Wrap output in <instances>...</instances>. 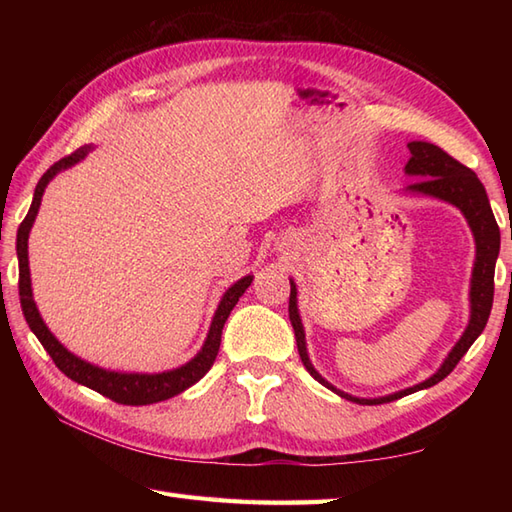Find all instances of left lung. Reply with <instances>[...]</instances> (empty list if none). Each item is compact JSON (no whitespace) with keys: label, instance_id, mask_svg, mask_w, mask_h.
I'll list each match as a JSON object with an SVG mask.
<instances>
[{"label":"left lung","instance_id":"left-lung-1","mask_svg":"<svg viewBox=\"0 0 512 512\" xmlns=\"http://www.w3.org/2000/svg\"><path fill=\"white\" fill-rule=\"evenodd\" d=\"M407 147L411 151V158L407 162L405 171L409 173V176L418 178L416 182L409 184V191L433 195V198H440V200H447V202L455 204L471 224V231L475 235V244H477L473 281H471V321H469V328H466V332L462 334V339L458 341V345H455L451 354L447 356V361L442 363V367L429 380H424V383H420L416 387H409L405 391H398V394H391L385 398H374V400L354 398V396L343 394V391H339V389H334L328 380H323L317 369L312 367L308 352H306V334H303V325H301L299 312H297V288L290 281L288 314H290L292 328H295L297 350H299L303 367H306L310 376L314 380H319L321 385L336 391L341 398L358 402V405H383V402H394L402 396L413 394V391L438 385L440 380H444L453 372L455 365H458L460 358L469 352V347L475 343L477 336L484 332L488 314H491V308H493L495 262L499 255V226L495 222V215L491 209V202H488L484 184L469 167H464L462 162L449 156L447 151L440 149L438 145L413 140V143H409Z\"/></svg>","mask_w":512,"mask_h":512}]
</instances>
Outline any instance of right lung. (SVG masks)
I'll use <instances>...</instances> for the list:
<instances>
[{"label":"right lung","mask_w":512,"mask_h":512,"mask_svg":"<svg viewBox=\"0 0 512 512\" xmlns=\"http://www.w3.org/2000/svg\"><path fill=\"white\" fill-rule=\"evenodd\" d=\"M90 147H81L72 151L70 156L61 158L59 162L43 173L37 189H35V198H32L30 211L24 217V222L19 224L17 231V257H19V301H21V310H24V317L30 325V330L35 332V336L39 339V343L43 345V350L50 354V358L54 361L61 372L72 378L74 383H81L85 387H90L94 391H99L105 398H110L118 405H151V402H160L178 396L180 391L189 389L191 385L198 383V380L209 372L211 365L215 363V356L220 352V343H222V328L228 319V314L235 308V303L239 301V297L244 295L246 288L250 286L253 277H244L239 279L235 286H231L226 290V295L222 297L220 306H217V312L211 323L209 336L202 345L200 354L189 361L187 365H182L173 372H165V374H116V372H105L101 367H94L90 363L81 361L74 354H70L65 347L54 339L50 334V330L46 328V323L41 321L35 301H32V290H30V270H28V233L30 226L35 222V215L39 211L41 204V195L46 184L52 180V176H57L61 169L72 167L74 162H79L81 158H85Z\"/></svg>","instance_id":"add662e5"}]
</instances>
